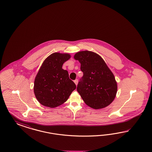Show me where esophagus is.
Masks as SVG:
<instances>
[{
    "instance_id": "obj_1",
    "label": "esophagus",
    "mask_w": 152,
    "mask_h": 152,
    "mask_svg": "<svg viewBox=\"0 0 152 152\" xmlns=\"http://www.w3.org/2000/svg\"><path fill=\"white\" fill-rule=\"evenodd\" d=\"M74 83H75V85L77 86V84H78V80H75V81H74Z\"/></svg>"
}]
</instances>
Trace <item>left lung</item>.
I'll use <instances>...</instances> for the list:
<instances>
[{
  "instance_id": "left-lung-1",
  "label": "left lung",
  "mask_w": 152,
  "mask_h": 152,
  "mask_svg": "<svg viewBox=\"0 0 152 152\" xmlns=\"http://www.w3.org/2000/svg\"><path fill=\"white\" fill-rule=\"evenodd\" d=\"M74 57L81 64L83 74L77 91L85 103L94 109L109 105L116 97L118 86L114 74L104 60L89 51L78 52Z\"/></svg>"
}]
</instances>
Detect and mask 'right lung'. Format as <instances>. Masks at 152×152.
Wrapping results in <instances>:
<instances>
[{
    "label": "right lung",
    "instance_id": "1",
    "mask_svg": "<svg viewBox=\"0 0 152 152\" xmlns=\"http://www.w3.org/2000/svg\"><path fill=\"white\" fill-rule=\"evenodd\" d=\"M70 57L69 53L55 52L42 63L34 79L33 88L35 96L42 105L51 108L60 106L76 89L68 71L62 68Z\"/></svg>",
    "mask_w": 152,
    "mask_h": 152
}]
</instances>
